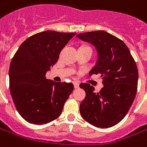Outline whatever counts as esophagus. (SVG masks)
Wrapping results in <instances>:
<instances>
[{"instance_id": "1", "label": "esophagus", "mask_w": 147, "mask_h": 147, "mask_svg": "<svg viewBox=\"0 0 147 147\" xmlns=\"http://www.w3.org/2000/svg\"><path fill=\"white\" fill-rule=\"evenodd\" d=\"M73 84H74V87H75V89H78L79 86H80V84H79L78 82H74Z\"/></svg>"}]
</instances>
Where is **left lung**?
<instances>
[{
  "label": "left lung",
  "mask_w": 147,
  "mask_h": 147,
  "mask_svg": "<svg viewBox=\"0 0 147 147\" xmlns=\"http://www.w3.org/2000/svg\"><path fill=\"white\" fill-rule=\"evenodd\" d=\"M76 37L93 45L98 53L89 75L100 74L103 88L99 92L89 84H80L86 96L80 103L85 121L98 128H110L124 119L134 102L138 71L127 45L104 31L80 33Z\"/></svg>",
  "instance_id": "obj_1"
}]
</instances>
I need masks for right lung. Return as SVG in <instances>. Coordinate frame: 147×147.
I'll list each match as a JSON object with an SVG mask.
<instances>
[{
    "label": "right lung",
    "instance_id": "add662e5",
    "mask_svg": "<svg viewBox=\"0 0 147 147\" xmlns=\"http://www.w3.org/2000/svg\"><path fill=\"white\" fill-rule=\"evenodd\" d=\"M75 35L54 31L35 34L19 46L12 58L10 94L18 112L28 123L47 124L61 115L73 84L47 80L45 74Z\"/></svg>",
    "mask_w": 147,
    "mask_h": 147
}]
</instances>
